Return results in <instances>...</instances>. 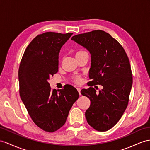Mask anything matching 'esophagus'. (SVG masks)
Here are the masks:
<instances>
[{
    "label": "esophagus",
    "instance_id": "1",
    "mask_svg": "<svg viewBox=\"0 0 150 150\" xmlns=\"http://www.w3.org/2000/svg\"><path fill=\"white\" fill-rule=\"evenodd\" d=\"M76 89H77V91H78V92H79V94H80V95H81V93H80V91H81V89H80V88L77 87V88H76Z\"/></svg>",
    "mask_w": 150,
    "mask_h": 150
}]
</instances>
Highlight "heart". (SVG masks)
Returning <instances> with one entry per match:
<instances>
[{"mask_svg":"<svg viewBox=\"0 0 150 150\" xmlns=\"http://www.w3.org/2000/svg\"><path fill=\"white\" fill-rule=\"evenodd\" d=\"M83 52V51H79V52H76V54L80 53V52ZM80 80H81V79H80V76H76V77L75 78V81L76 83H79L80 82Z\"/></svg>","mask_w":150,"mask_h":150,"instance_id":"1","label":"heart"}]
</instances>
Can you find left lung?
Returning a JSON list of instances; mask_svg holds the SVG:
<instances>
[{"label":"left lung","instance_id":"1","mask_svg":"<svg viewBox=\"0 0 150 150\" xmlns=\"http://www.w3.org/2000/svg\"><path fill=\"white\" fill-rule=\"evenodd\" d=\"M71 39L91 54L89 86L103 87L99 93L93 87L81 91L91 101L85 114L87 122L98 131H106L119 121L128 105L132 85L129 58L118 42L103 30L79 34Z\"/></svg>","mask_w":150,"mask_h":150}]
</instances>
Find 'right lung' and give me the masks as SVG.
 Listing matches in <instances>:
<instances>
[{"mask_svg": "<svg viewBox=\"0 0 150 150\" xmlns=\"http://www.w3.org/2000/svg\"><path fill=\"white\" fill-rule=\"evenodd\" d=\"M72 34L46 32L37 35L26 47L19 68L21 100L33 122L49 132L65 124L79 96L71 85L51 90L48 82L58 71L60 50Z\"/></svg>", "mask_w": 150, "mask_h": 150, "instance_id": "add662e5", "label": "right lung"}]
</instances>
